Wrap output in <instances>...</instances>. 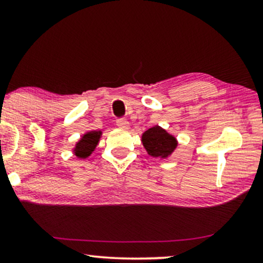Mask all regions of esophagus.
Wrapping results in <instances>:
<instances>
[{"label": "esophagus", "mask_w": 263, "mask_h": 263, "mask_svg": "<svg viewBox=\"0 0 263 263\" xmlns=\"http://www.w3.org/2000/svg\"><path fill=\"white\" fill-rule=\"evenodd\" d=\"M116 125L122 129H128L129 128V122L125 118H117Z\"/></svg>", "instance_id": "esophagus-1"}]
</instances>
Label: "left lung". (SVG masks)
I'll return each instance as SVG.
<instances>
[{
	"instance_id": "8db88e82",
	"label": "left lung",
	"mask_w": 263,
	"mask_h": 263,
	"mask_svg": "<svg viewBox=\"0 0 263 263\" xmlns=\"http://www.w3.org/2000/svg\"><path fill=\"white\" fill-rule=\"evenodd\" d=\"M142 143L149 156L156 158L167 157L177 146L174 136L167 134L163 128L158 125L143 133Z\"/></svg>"
}]
</instances>
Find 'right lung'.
Here are the masks:
<instances>
[{"label":"right lung","mask_w":263,"mask_h":263,"mask_svg":"<svg viewBox=\"0 0 263 263\" xmlns=\"http://www.w3.org/2000/svg\"><path fill=\"white\" fill-rule=\"evenodd\" d=\"M100 136V132H91L84 135L80 141L78 142L77 147H75V154L79 158H86L95 151L97 143H98Z\"/></svg>","instance_id":"add662e5"}]
</instances>
